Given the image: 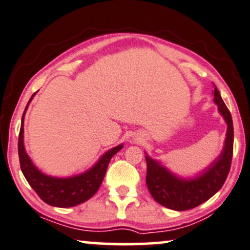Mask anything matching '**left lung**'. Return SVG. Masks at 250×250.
I'll return each instance as SVG.
<instances>
[{"label": "left lung", "instance_id": "left-lung-1", "mask_svg": "<svg viewBox=\"0 0 250 250\" xmlns=\"http://www.w3.org/2000/svg\"><path fill=\"white\" fill-rule=\"evenodd\" d=\"M214 102L228 125L224 148L209 167L194 178H181L146 154V185L153 199L164 207L183 211L198 207L222 188L231 168L233 155V122L218 89L212 91Z\"/></svg>", "mask_w": 250, "mask_h": 250}]
</instances>
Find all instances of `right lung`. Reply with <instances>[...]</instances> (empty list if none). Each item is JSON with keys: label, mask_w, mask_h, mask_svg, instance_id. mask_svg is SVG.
<instances>
[{"label": "right lung", "mask_w": 250, "mask_h": 250, "mask_svg": "<svg viewBox=\"0 0 250 250\" xmlns=\"http://www.w3.org/2000/svg\"><path fill=\"white\" fill-rule=\"evenodd\" d=\"M34 95L32 96L28 104L26 105L21 118V131H19L18 154L21 171L28 184L32 186V188L38 193L39 197L45 204L59 208L74 207V206L89 200L98 191L99 186L105 177L109 161L113 155L123 147V145L121 144L106 152L94 167L83 174L68 178H58L44 175L33 165L24 146V116Z\"/></svg>", "instance_id": "add662e5"}]
</instances>
